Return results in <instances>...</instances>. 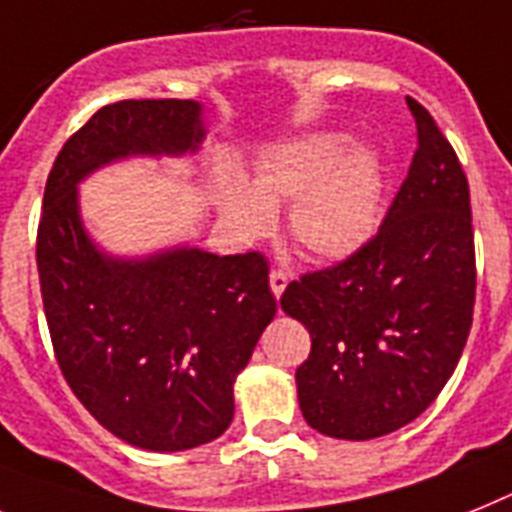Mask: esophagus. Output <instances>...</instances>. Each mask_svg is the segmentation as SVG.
<instances>
[{
  "label": "esophagus",
  "instance_id": "obj_1",
  "mask_svg": "<svg viewBox=\"0 0 512 512\" xmlns=\"http://www.w3.org/2000/svg\"><path fill=\"white\" fill-rule=\"evenodd\" d=\"M286 283H289V276H286L283 270H270V291L276 294V299L283 294Z\"/></svg>",
  "mask_w": 512,
  "mask_h": 512
}]
</instances>
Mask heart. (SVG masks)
I'll use <instances>...</instances> for the list:
<instances>
[{
  "instance_id": "obj_1",
  "label": "heart",
  "mask_w": 512,
  "mask_h": 512,
  "mask_svg": "<svg viewBox=\"0 0 512 512\" xmlns=\"http://www.w3.org/2000/svg\"><path fill=\"white\" fill-rule=\"evenodd\" d=\"M289 205V234L307 257L343 260L369 242L382 213V169L372 150L341 135H307L268 150L242 184L226 179L218 208L239 236L255 239Z\"/></svg>"
}]
</instances>
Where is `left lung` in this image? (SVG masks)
Wrapping results in <instances>:
<instances>
[{"instance_id":"8db88e82","label":"left lung","mask_w":512,"mask_h":512,"mask_svg":"<svg viewBox=\"0 0 512 512\" xmlns=\"http://www.w3.org/2000/svg\"><path fill=\"white\" fill-rule=\"evenodd\" d=\"M416 153L377 234L333 268L304 273L281 296L309 330L296 369L312 429L372 440L435 401L466 346L476 299L466 174L432 114L406 98Z\"/></svg>"}]
</instances>
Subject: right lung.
<instances>
[{"mask_svg":"<svg viewBox=\"0 0 512 512\" xmlns=\"http://www.w3.org/2000/svg\"><path fill=\"white\" fill-rule=\"evenodd\" d=\"M203 137L197 101L103 106L59 150L38 223V278L64 380L111 435L156 453L205 445L234 419L236 375L276 315L268 260L197 247L103 255L80 221L77 184L122 158L195 153Z\"/></svg>","mask_w":512,"mask_h":512,"instance_id":"right-lung-1","label":"right lung"}]
</instances>
